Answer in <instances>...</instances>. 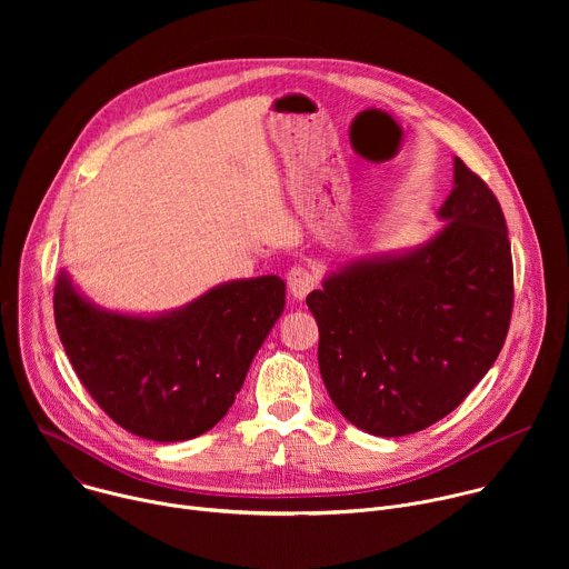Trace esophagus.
Returning a JSON list of instances; mask_svg holds the SVG:
<instances>
[{"label": "esophagus", "mask_w": 569, "mask_h": 569, "mask_svg": "<svg viewBox=\"0 0 569 569\" xmlns=\"http://www.w3.org/2000/svg\"><path fill=\"white\" fill-rule=\"evenodd\" d=\"M317 286V274L303 266H295L288 272V288L295 299H306L308 292Z\"/></svg>", "instance_id": "obj_1"}]
</instances>
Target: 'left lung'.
Wrapping results in <instances>:
<instances>
[{
	"label": "left lung",
	"instance_id": "left-lung-1",
	"mask_svg": "<svg viewBox=\"0 0 569 569\" xmlns=\"http://www.w3.org/2000/svg\"><path fill=\"white\" fill-rule=\"evenodd\" d=\"M423 248L358 261L306 297L319 373L336 408L376 437L450 415L498 360L513 312V261L496 193L459 157Z\"/></svg>",
	"mask_w": 569,
	"mask_h": 569
}]
</instances>
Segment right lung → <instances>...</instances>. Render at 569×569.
I'll use <instances>...</instances> for the list:
<instances>
[{"label": "right lung", "instance_id": "1", "mask_svg": "<svg viewBox=\"0 0 569 569\" xmlns=\"http://www.w3.org/2000/svg\"><path fill=\"white\" fill-rule=\"evenodd\" d=\"M279 277L218 286L161 317L99 310L64 274L53 317L64 353L99 408L123 430L187 441L231 408L248 369L286 303Z\"/></svg>", "mask_w": 569, "mask_h": 569}]
</instances>
